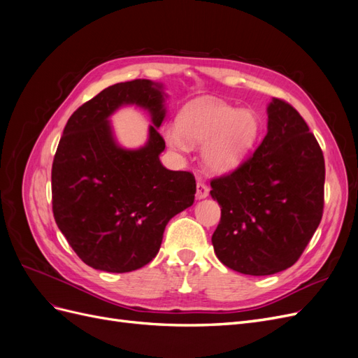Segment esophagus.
<instances>
[{"label": "esophagus", "mask_w": 358, "mask_h": 358, "mask_svg": "<svg viewBox=\"0 0 358 358\" xmlns=\"http://www.w3.org/2000/svg\"><path fill=\"white\" fill-rule=\"evenodd\" d=\"M208 196H209V188H208V185H206L204 182H197L196 197H197L199 200H201V199H206Z\"/></svg>", "instance_id": "esophagus-1"}]
</instances>
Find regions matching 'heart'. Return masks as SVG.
<instances>
[{"mask_svg": "<svg viewBox=\"0 0 358 358\" xmlns=\"http://www.w3.org/2000/svg\"><path fill=\"white\" fill-rule=\"evenodd\" d=\"M259 136V121L252 110L236 109L215 99H197L183 107L178 127L166 129L167 143L185 150L188 142L204 143L201 161L216 175L239 167L251 154Z\"/></svg>", "mask_w": 358, "mask_h": 358, "instance_id": "heart-1", "label": "heart"}]
</instances>
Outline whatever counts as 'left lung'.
Returning <instances> with one entry per match:
<instances>
[{"label":"left lung","instance_id":"1","mask_svg":"<svg viewBox=\"0 0 358 358\" xmlns=\"http://www.w3.org/2000/svg\"><path fill=\"white\" fill-rule=\"evenodd\" d=\"M324 179L322 150L305 119L272 99L267 134L254 155L210 182V196L221 206L212 236L220 262L252 276L291 267L321 222Z\"/></svg>","mask_w":358,"mask_h":358}]
</instances>
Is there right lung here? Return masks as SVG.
Wrapping results in <instances>:
<instances>
[{
	"instance_id": "1",
	"label": "right lung",
	"mask_w": 358,
	"mask_h": 358,
	"mask_svg": "<svg viewBox=\"0 0 358 358\" xmlns=\"http://www.w3.org/2000/svg\"><path fill=\"white\" fill-rule=\"evenodd\" d=\"M166 99L162 83H116L80 106L64 128L52 164L53 216L92 268L125 273L152 262L167 222L194 203L191 173L169 170L159 161ZM124 105L142 106L153 122L137 150L119 145L108 121Z\"/></svg>"
}]
</instances>
